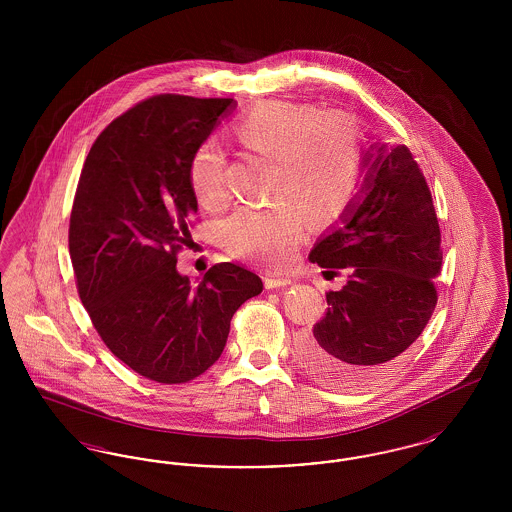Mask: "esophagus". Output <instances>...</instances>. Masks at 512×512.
I'll use <instances>...</instances> for the list:
<instances>
[{"mask_svg": "<svg viewBox=\"0 0 512 512\" xmlns=\"http://www.w3.org/2000/svg\"><path fill=\"white\" fill-rule=\"evenodd\" d=\"M268 290H274V288H284V286H290L292 280L288 276H267L265 280Z\"/></svg>", "mask_w": 512, "mask_h": 512, "instance_id": "1", "label": "esophagus"}]
</instances>
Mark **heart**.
I'll return each instance as SVG.
<instances>
[{
    "mask_svg": "<svg viewBox=\"0 0 512 512\" xmlns=\"http://www.w3.org/2000/svg\"><path fill=\"white\" fill-rule=\"evenodd\" d=\"M234 136L272 161L267 194L274 203L238 209L224 220L222 240L234 255L282 267L303 240V215L332 222L345 211L361 171V130L349 115L313 103L265 101L236 121ZM188 182L201 207L226 205L224 155L215 142L192 153Z\"/></svg>",
    "mask_w": 512,
    "mask_h": 512,
    "instance_id": "heart-1",
    "label": "heart"
}]
</instances>
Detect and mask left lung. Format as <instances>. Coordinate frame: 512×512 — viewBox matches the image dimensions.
I'll list each match as a JSON object with an SVG mask.
<instances>
[{
  "label": "left lung",
  "mask_w": 512,
  "mask_h": 512,
  "mask_svg": "<svg viewBox=\"0 0 512 512\" xmlns=\"http://www.w3.org/2000/svg\"><path fill=\"white\" fill-rule=\"evenodd\" d=\"M361 194L309 259L347 270L340 292L301 343V363L318 382L357 390L376 382L413 345L438 305L441 232L428 182L407 146L365 153Z\"/></svg>",
  "instance_id": "1"
}]
</instances>
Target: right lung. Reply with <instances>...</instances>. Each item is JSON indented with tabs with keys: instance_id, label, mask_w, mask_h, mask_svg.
<instances>
[{
	"instance_id": "right-lung-1",
	"label": "right lung",
	"mask_w": 512,
	"mask_h": 512,
	"mask_svg": "<svg viewBox=\"0 0 512 512\" xmlns=\"http://www.w3.org/2000/svg\"><path fill=\"white\" fill-rule=\"evenodd\" d=\"M232 105L178 94L136 103L96 138L76 186L69 253L80 301L109 351L159 384L215 365L234 313L263 292L234 263L209 268L199 286L176 270L197 211L192 153Z\"/></svg>"
}]
</instances>
